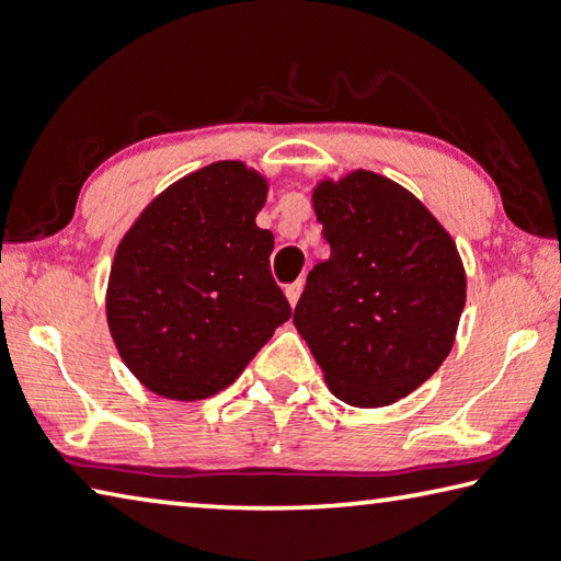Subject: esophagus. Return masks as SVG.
Listing matches in <instances>:
<instances>
[{
    "label": "esophagus",
    "instance_id": "34e87169",
    "mask_svg": "<svg viewBox=\"0 0 561 561\" xmlns=\"http://www.w3.org/2000/svg\"><path fill=\"white\" fill-rule=\"evenodd\" d=\"M302 278L300 280H295V283H290L288 285V288H285V298H288V302L293 305V308H295V305H298V300H300V293H302Z\"/></svg>",
    "mask_w": 561,
    "mask_h": 561
}]
</instances>
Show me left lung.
<instances>
[{
	"mask_svg": "<svg viewBox=\"0 0 561 561\" xmlns=\"http://www.w3.org/2000/svg\"><path fill=\"white\" fill-rule=\"evenodd\" d=\"M330 244L293 312L332 393L354 408L405 398L449 356L467 302L457 244L405 187L371 171L317 185Z\"/></svg>",
	"mask_w": 561,
	"mask_h": 561,
	"instance_id": "8db88e82",
	"label": "left lung"
}]
</instances>
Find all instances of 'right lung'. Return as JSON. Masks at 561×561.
Segmentation results:
<instances>
[{"instance_id":"1","label":"right lung","mask_w":561,"mask_h":561,"mask_svg":"<svg viewBox=\"0 0 561 561\" xmlns=\"http://www.w3.org/2000/svg\"><path fill=\"white\" fill-rule=\"evenodd\" d=\"M266 190L244 163H213L158 195L116 249L110 332L153 393H219L290 320L271 276L273 234L256 227Z\"/></svg>"}]
</instances>
